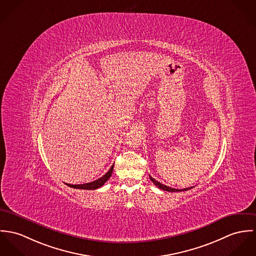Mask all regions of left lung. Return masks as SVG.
Instances as JSON below:
<instances>
[{"label": "left lung", "instance_id": "1", "mask_svg": "<svg viewBox=\"0 0 256 256\" xmlns=\"http://www.w3.org/2000/svg\"><path fill=\"white\" fill-rule=\"evenodd\" d=\"M149 178H150V180H151V182H153V184L157 186V188H161V190H166V192H184V190H190V188H184V190H176V188H172L170 186H165V184H162L161 182H157L155 178H153L151 176H149Z\"/></svg>", "mask_w": 256, "mask_h": 256}]
</instances>
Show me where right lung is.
Here are the masks:
<instances>
[{"label": "right lung", "instance_id": "add662e5", "mask_svg": "<svg viewBox=\"0 0 256 256\" xmlns=\"http://www.w3.org/2000/svg\"><path fill=\"white\" fill-rule=\"evenodd\" d=\"M113 169H114V165L111 167V169L108 170L103 176H101L100 178L94 180V182H87V184H66L70 188H78V190H96V188H101L112 176V172H113Z\"/></svg>", "mask_w": 256, "mask_h": 256}]
</instances>
